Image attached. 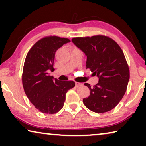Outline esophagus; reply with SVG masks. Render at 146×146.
<instances>
[{"label": "esophagus", "mask_w": 146, "mask_h": 146, "mask_svg": "<svg viewBox=\"0 0 146 146\" xmlns=\"http://www.w3.org/2000/svg\"><path fill=\"white\" fill-rule=\"evenodd\" d=\"M76 87H79L80 86L82 85V83H80V82H76Z\"/></svg>", "instance_id": "34e87169"}]
</instances>
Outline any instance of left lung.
Returning <instances> with one entry per match:
<instances>
[{
    "label": "left lung",
    "instance_id": "1",
    "mask_svg": "<svg viewBox=\"0 0 146 146\" xmlns=\"http://www.w3.org/2000/svg\"><path fill=\"white\" fill-rule=\"evenodd\" d=\"M76 46L87 56L86 68L98 78L96 84L88 87L90 94L83 99L90 110L104 113L116 106L126 91L129 71L121 48L112 39L102 35L74 38Z\"/></svg>",
    "mask_w": 146,
    "mask_h": 146
}]
</instances>
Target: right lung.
Segmentation results:
<instances>
[{
  "instance_id": "right-lung-1",
  "label": "right lung",
  "mask_w": 146,
  "mask_h": 146,
  "mask_svg": "<svg viewBox=\"0 0 146 146\" xmlns=\"http://www.w3.org/2000/svg\"><path fill=\"white\" fill-rule=\"evenodd\" d=\"M70 42L58 36L42 38L31 48L26 57L23 73L25 92L31 102L44 113H57L62 108L68 90L75 86L74 81H61L48 75L54 71L55 53Z\"/></svg>"
}]
</instances>
